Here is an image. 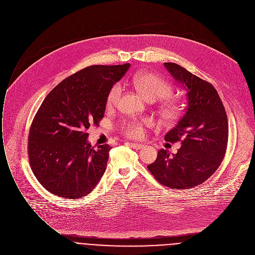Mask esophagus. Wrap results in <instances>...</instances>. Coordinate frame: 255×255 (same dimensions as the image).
Here are the masks:
<instances>
[{
    "label": "esophagus",
    "mask_w": 255,
    "mask_h": 255,
    "mask_svg": "<svg viewBox=\"0 0 255 255\" xmlns=\"http://www.w3.org/2000/svg\"><path fill=\"white\" fill-rule=\"evenodd\" d=\"M133 149H141L142 147H143V145L142 144H140V143H134V142H130V143H128Z\"/></svg>",
    "instance_id": "obj_1"
}]
</instances>
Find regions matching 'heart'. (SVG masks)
I'll use <instances>...</instances> for the list:
<instances>
[{
  "instance_id": "b5f03b06",
  "label": "heart",
  "mask_w": 255,
  "mask_h": 255,
  "mask_svg": "<svg viewBox=\"0 0 255 255\" xmlns=\"http://www.w3.org/2000/svg\"><path fill=\"white\" fill-rule=\"evenodd\" d=\"M132 84L135 89L148 101H156L169 98L173 94V89L169 83L160 76L150 72H138L132 77ZM122 94V88L119 84L113 86L108 92L106 104L108 108H112L117 105L120 96ZM162 117L166 121H175L181 114L180 105L172 100H167L161 106ZM148 124L146 120L141 122L129 121L125 122L121 129L128 137L137 138L142 134V126Z\"/></svg>"
}]
</instances>
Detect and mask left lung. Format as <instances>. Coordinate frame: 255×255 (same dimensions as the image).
<instances>
[{
	"label": "left lung",
	"mask_w": 255,
	"mask_h": 255,
	"mask_svg": "<svg viewBox=\"0 0 255 255\" xmlns=\"http://www.w3.org/2000/svg\"><path fill=\"white\" fill-rule=\"evenodd\" d=\"M164 66L186 91L185 113L164 137L169 142L181 141L182 146L172 155L160 149L147 168L166 187L191 189L208 180L221 165L229 138L228 117L211 83L176 63L165 62Z\"/></svg>",
	"instance_id": "obj_1"
}]
</instances>
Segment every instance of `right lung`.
<instances>
[{"label": "right lung", "instance_id": "right-lung-1", "mask_svg": "<svg viewBox=\"0 0 255 255\" xmlns=\"http://www.w3.org/2000/svg\"><path fill=\"white\" fill-rule=\"evenodd\" d=\"M129 65L88 66L45 97L30 126L27 152L34 176L51 194L81 198L101 180L112 147L94 149L87 129L104 118L108 92Z\"/></svg>", "mask_w": 255, "mask_h": 255}]
</instances>
